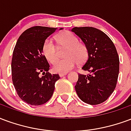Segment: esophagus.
<instances>
[{
	"mask_svg": "<svg viewBox=\"0 0 131 131\" xmlns=\"http://www.w3.org/2000/svg\"><path fill=\"white\" fill-rule=\"evenodd\" d=\"M68 73L67 72H63V73H59V75L60 77H63V76H65V75H66Z\"/></svg>",
	"mask_w": 131,
	"mask_h": 131,
	"instance_id": "34e87169",
	"label": "esophagus"
}]
</instances>
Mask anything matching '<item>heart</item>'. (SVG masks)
Masks as SVG:
<instances>
[{
    "mask_svg": "<svg viewBox=\"0 0 131 131\" xmlns=\"http://www.w3.org/2000/svg\"><path fill=\"white\" fill-rule=\"evenodd\" d=\"M56 41L61 48H66L64 52L66 59L56 60L58 58V49L53 40L46 39L42 45V50L46 59L54 63L53 70L56 72H67L72 69L76 63L83 64L88 59L87 47L80 42L77 36L69 31H65L56 36Z\"/></svg>",
    "mask_w": 131,
    "mask_h": 131,
    "instance_id": "heart-1",
    "label": "heart"
}]
</instances>
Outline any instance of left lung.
<instances>
[{"instance_id": "obj_1", "label": "left lung", "mask_w": 131, "mask_h": 131, "mask_svg": "<svg viewBox=\"0 0 131 131\" xmlns=\"http://www.w3.org/2000/svg\"><path fill=\"white\" fill-rule=\"evenodd\" d=\"M88 48L89 58L78 75L75 86L79 98L89 105L103 103L113 93L119 72V59L113 42L105 33L93 27L71 29Z\"/></svg>"}]
</instances>
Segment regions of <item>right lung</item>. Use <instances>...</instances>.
<instances>
[{
  "label": "right lung",
  "instance_id": "right-lung-1",
  "mask_svg": "<svg viewBox=\"0 0 131 131\" xmlns=\"http://www.w3.org/2000/svg\"><path fill=\"white\" fill-rule=\"evenodd\" d=\"M56 29L45 26L28 28L20 35L13 51L12 82L19 98L31 105L47 103L53 95L55 83L60 79L58 74L48 72L49 65L42 50L45 40Z\"/></svg>",
  "mask_w": 131,
  "mask_h": 131
}]
</instances>
